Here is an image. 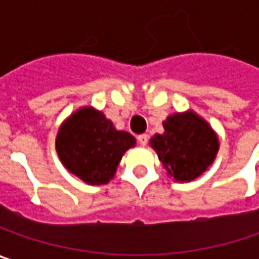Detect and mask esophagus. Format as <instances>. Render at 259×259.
I'll list each match as a JSON object with an SVG mask.
<instances>
[{"label":"esophagus","instance_id":"esophagus-1","mask_svg":"<svg viewBox=\"0 0 259 259\" xmlns=\"http://www.w3.org/2000/svg\"><path fill=\"white\" fill-rule=\"evenodd\" d=\"M138 142L142 145V146H145V145L148 144V135H145V133L139 135V136H138Z\"/></svg>","mask_w":259,"mask_h":259}]
</instances>
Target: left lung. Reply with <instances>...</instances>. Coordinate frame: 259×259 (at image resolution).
Returning <instances> with one entry per match:
<instances>
[{"label": "left lung", "mask_w": 259, "mask_h": 259, "mask_svg": "<svg viewBox=\"0 0 259 259\" xmlns=\"http://www.w3.org/2000/svg\"><path fill=\"white\" fill-rule=\"evenodd\" d=\"M164 133H155L149 145L157 152L167 175L189 183L204 175L220 149L215 130L193 110L170 114L162 121Z\"/></svg>", "instance_id": "1"}]
</instances>
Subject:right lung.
<instances>
[{
	"instance_id": "obj_1",
	"label": "right lung",
	"mask_w": 259,
	"mask_h": 259,
	"mask_svg": "<svg viewBox=\"0 0 259 259\" xmlns=\"http://www.w3.org/2000/svg\"><path fill=\"white\" fill-rule=\"evenodd\" d=\"M136 145L129 132L117 130L102 111L80 107L61 123L55 151L69 173L86 185H107L114 179L124 152Z\"/></svg>"
}]
</instances>
